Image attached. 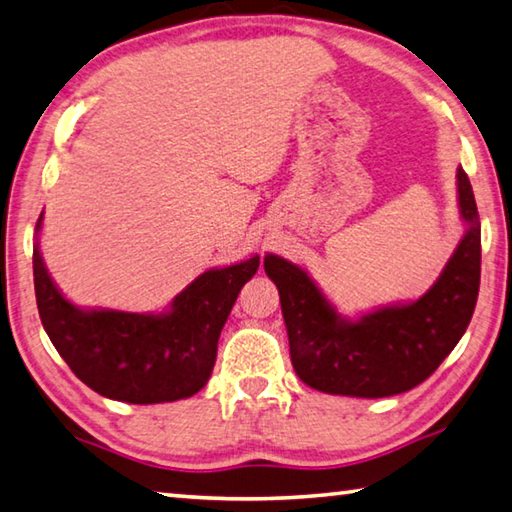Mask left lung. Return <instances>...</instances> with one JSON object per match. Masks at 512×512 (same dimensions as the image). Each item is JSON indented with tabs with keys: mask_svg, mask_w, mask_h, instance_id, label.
<instances>
[{
	"mask_svg": "<svg viewBox=\"0 0 512 512\" xmlns=\"http://www.w3.org/2000/svg\"><path fill=\"white\" fill-rule=\"evenodd\" d=\"M457 189L466 236L437 283L414 303L345 321L301 267L265 256V272L281 294L289 356L303 383L343 397H392L426 381L455 350L475 312L481 274L477 202L461 167Z\"/></svg>",
	"mask_w": 512,
	"mask_h": 512,
	"instance_id": "obj_1",
	"label": "left lung"
}]
</instances>
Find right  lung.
Instances as JSON below:
<instances>
[{
  "label": "right lung",
  "mask_w": 512,
  "mask_h": 512,
  "mask_svg": "<svg viewBox=\"0 0 512 512\" xmlns=\"http://www.w3.org/2000/svg\"><path fill=\"white\" fill-rule=\"evenodd\" d=\"M258 265L254 256L209 269L173 298L167 314L84 312L60 294L40 249H33L35 298L48 339L77 379L106 399L127 403L187 399L207 383L220 330Z\"/></svg>",
  "instance_id": "add662e5"
}]
</instances>
